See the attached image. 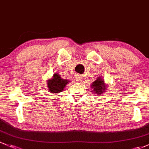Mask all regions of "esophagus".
Returning <instances> with one entry per match:
<instances>
[{"instance_id": "1", "label": "esophagus", "mask_w": 149, "mask_h": 149, "mask_svg": "<svg viewBox=\"0 0 149 149\" xmlns=\"http://www.w3.org/2000/svg\"><path fill=\"white\" fill-rule=\"evenodd\" d=\"M75 79H76V81H77V82H79V81H81V75H76V76H75Z\"/></svg>"}]
</instances>
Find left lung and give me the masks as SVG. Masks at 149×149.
<instances>
[{
    "label": "left lung",
    "instance_id": "1",
    "mask_svg": "<svg viewBox=\"0 0 149 149\" xmlns=\"http://www.w3.org/2000/svg\"><path fill=\"white\" fill-rule=\"evenodd\" d=\"M91 87L93 89L94 92L96 94H102L106 90L107 87L105 85L104 81L103 80L102 77H100L91 84Z\"/></svg>",
    "mask_w": 149,
    "mask_h": 149
}]
</instances>
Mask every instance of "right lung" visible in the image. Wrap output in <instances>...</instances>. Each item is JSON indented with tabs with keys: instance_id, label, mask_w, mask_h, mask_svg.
Here are the masks:
<instances>
[{
	"instance_id": "obj_1",
	"label": "right lung",
	"mask_w": 149,
	"mask_h": 149,
	"mask_svg": "<svg viewBox=\"0 0 149 149\" xmlns=\"http://www.w3.org/2000/svg\"><path fill=\"white\" fill-rule=\"evenodd\" d=\"M70 82V81L63 79L60 77V75L57 73L54 74L52 79L47 80V87L49 92L53 94H57L61 92L66 87L67 84Z\"/></svg>"
}]
</instances>
